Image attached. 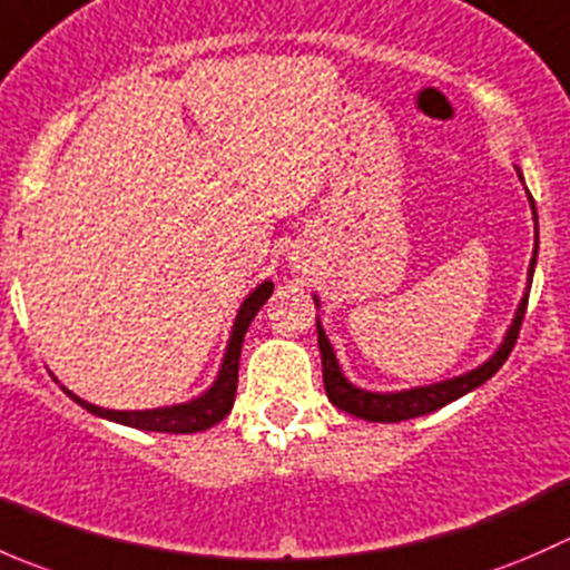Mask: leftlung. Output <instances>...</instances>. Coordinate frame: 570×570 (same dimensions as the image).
<instances>
[{"instance_id":"8db88e82","label":"left lung","mask_w":570,"mask_h":570,"mask_svg":"<svg viewBox=\"0 0 570 570\" xmlns=\"http://www.w3.org/2000/svg\"><path fill=\"white\" fill-rule=\"evenodd\" d=\"M532 204V215H534V200ZM534 256H538V215H534ZM534 256L530 262V281H527V292L521 297L519 308H515V317L510 322L508 333H504L502 344H499L497 353L480 364L476 370L465 372V375L452 377V381H441L433 383V386H416V389H405V392H366V389L353 386L347 377L342 375V366H338L336 353H333L331 342H327L325 331H322L320 320H317V342H320V353H322V381H325V392L327 400L338 407V411L350 413V416L366 419V422H405V419H416L424 416V413H433L439 407L450 405L455 402L458 396L474 392L476 386H482L485 381H491L502 364L508 361L510 350L515 347V338H519L521 322H524L527 314V303H530V286H532V273H534ZM314 303L320 306V301L314 297Z\"/></svg>"}]
</instances>
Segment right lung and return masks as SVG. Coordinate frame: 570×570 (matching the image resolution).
I'll use <instances>...</instances> for the list:
<instances>
[{
  "instance_id": "obj_1",
  "label": "right lung",
  "mask_w": 570,
  "mask_h": 570,
  "mask_svg": "<svg viewBox=\"0 0 570 570\" xmlns=\"http://www.w3.org/2000/svg\"><path fill=\"white\" fill-rule=\"evenodd\" d=\"M273 295V281H264L239 306L237 320H234L232 338L226 344V355H223L220 372H217V381L206 389L204 394L195 396L189 402H178V405L168 407H151V411H109V407H99L88 400H79L77 394L68 392L62 386V392L71 396L73 402L85 407V411L96 413V416L109 419V422L126 424V428L148 430V433H198V430L215 428L217 422L232 413L234 396H237V381H239V353H243L245 333H248L253 317L258 314V308L267 303V297Z\"/></svg>"
}]
</instances>
